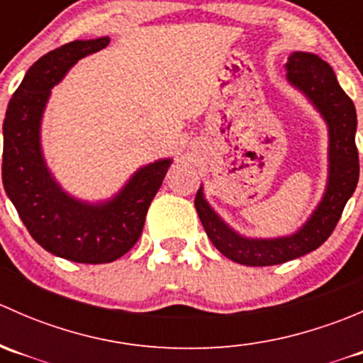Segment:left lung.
<instances>
[{"instance_id": "left-lung-1", "label": "left lung", "mask_w": 363, "mask_h": 363, "mask_svg": "<svg viewBox=\"0 0 363 363\" xmlns=\"http://www.w3.org/2000/svg\"><path fill=\"white\" fill-rule=\"evenodd\" d=\"M286 75L291 84L313 100L328 123L330 131V179L323 200L302 230L291 237L270 240L242 239L212 212L196 193L195 207L208 239L226 258L250 267H267L290 262L318 250L337 226L340 214L357 188L360 164L354 144L357 111L351 98L340 89L334 69L321 57L294 52L288 57Z\"/></svg>"}]
</instances>
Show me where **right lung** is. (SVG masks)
Returning a JSON list of instances; mask_svg holds the SVG:
<instances>
[{"label":"right lung","mask_w":363,"mask_h":363,"mask_svg":"<svg viewBox=\"0 0 363 363\" xmlns=\"http://www.w3.org/2000/svg\"><path fill=\"white\" fill-rule=\"evenodd\" d=\"M108 42V36L75 40L40 57L13 93L3 123L1 175L6 195L43 250L77 263L113 262L135 246L170 167V160H163L142 168L112 202L93 207L65 195L43 163L38 131L50 87L80 57Z\"/></svg>","instance_id":"obj_1"}]
</instances>
